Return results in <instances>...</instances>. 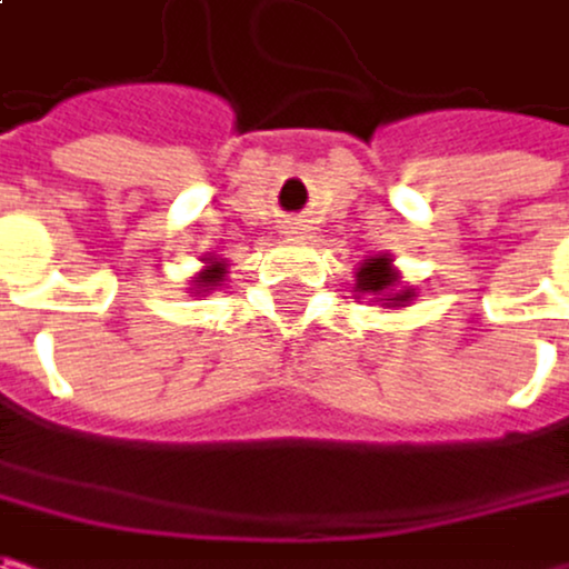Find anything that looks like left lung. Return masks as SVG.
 I'll return each instance as SVG.
<instances>
[{
    "label": "left lung",
    "instance_id": "obj_1",
    "mask_svg": "<svg viewBox=\"0 0 569 569\" xmlns=\"http://www.w3.org/2000/svg\"><path fill=\"white\" fill-rule=\"evenodd\" d=\"M398 273L392 270V258L389 254H377L367 258L365 264L355 273V292L365 296H382L386 308H405V301L415 299V289H396Z\"/></svg>",
    "mask_w": 569,
    "mask_h": 569
}]
</instances>
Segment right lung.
I'll return each mask as SVG.
<instances>
[{
	"label": "right lung",
	"instance_id": "1",
	"mask_svg": "<svg viewBox=\"0 0 569 569\" xmlns=\"http://www.w3.org/2000/svg\"><path fill=\"white\" fill-rule=\"evenodd\" d=\"M223 273H227L223 261H208V268H204L199 277H192V286H196V292H208V289L220 286Z\"/></svg>",
	"mask_w": 569,
	"mask_h": 569
}]
</instances>
